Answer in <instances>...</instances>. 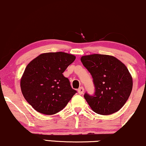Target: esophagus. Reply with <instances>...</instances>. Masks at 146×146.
Instances as JSON below:
<instances>
[{
  "instance_id": "obj_1",
  "label": "esophagus",
  "mask_w": 146,
  "mask_h": 146,
  "mask_svg": "<svg viewBox=\"0 0 146 146\" xmlns=\"http://www.w3.org/2000/svg\"><path fill=\"white\" fill-rule=\"evenodd\" d=\"M84 91V89L83 87H80V88H79L78 89V92L80 94H82Z\"/></svg>"
}]
</instances>
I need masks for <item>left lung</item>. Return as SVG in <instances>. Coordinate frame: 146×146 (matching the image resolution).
<instances>
[{"instance_id":"obj_1","label":"left lung","mask_w":146,"mask_h":146,"mask_svg":"<svg viewBox=\"0 0 146 146\" xmlns=\"http://www.w3.org/2000/svg\"><path fill=\"white\" fill-rule=\"evenodd\" d=\"M80 60L92 75L95 87L94 95L86 93L84 96L92 110L103 115L120 110L133 87V79L126 66L109 55H87Z\"/></svg>"}]
</instances>
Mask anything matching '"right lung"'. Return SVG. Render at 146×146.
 Returning a JSON list of instances; mask_svg holds the SVG:
<instances>
[{"instance_id": "1", "label": "right lung", "mask_w": 146, "mask_h": 146, "mask_svg": "<svg viewBox=\"0 0 146 146\" xmlns=\"http://www.w3.org/2000/svg\"><path fill=\"white\" fill-rule=\"evenodd\" d=\"M76 56L65 52L43 53L31 60L21 78V89L37 112L54 115L66 107L76 94L63 75Z\"/></svg>"}]
</instances>
